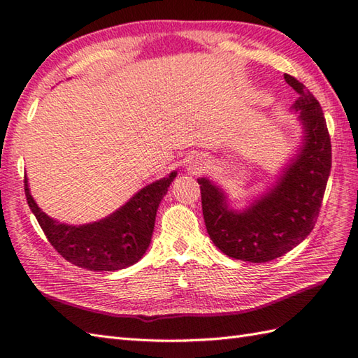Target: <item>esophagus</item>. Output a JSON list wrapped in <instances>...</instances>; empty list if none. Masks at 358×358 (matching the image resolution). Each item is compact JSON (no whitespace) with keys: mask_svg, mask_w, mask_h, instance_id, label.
Instances as JSON below:
<instances>
[{"mask_svg":"<svg viewBox=\"0 0 358 358\" xmlns=\"http://www.w3.org/2000/svg\"><path fill=\"white\" fill-rule=\"evenodd\" d=\"M205 169V162L203 161H194L193 164H191V171H193V173H200V171H202Z\"/></svg>","mask_w":358,"mask_h":358,"instance_id":"34e87169","label":"esophagus"}]
</instances>
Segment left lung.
Masks as SVG:
<instances>
[{
    "instance_id": "obj_1",
    "label": "left lung",
    "mask_w": 358,
    "mask_h": 358,
    "mask_svg": "<svg viewBox=\"0 0 358 358\" xmlns=\"http://www.w3.org/2000/svg\"><path fill=\"white\" fill-rule=\"evenodd\" d=\"M299 94L293 109L305 127L302 152L278 185L243 213L228 209L222 191L199 179L209 238L224 255L267 263L299 245L315 228L331 171V138L319 101L298 78L284 74Z\"/></svg>"
}]
</instances>
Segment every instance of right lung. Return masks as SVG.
I'll list each match as a JSON object with an SVG mask.
<instances>
[{"instance_id":"right-lung-1","label":"right lung","mask_w":358,"mask_h":358,"mask_svg":"<svg viewBox=\"0 0 358 358\" xmlns=\"http://www.w3.org/2000/svg\"><path fill=\"white\" fill-rule=\"evenodd\" d=\"M174 178L176 171L143 188L106 219L82 226L59 223L41 211L30 194L27 178H24V189L31 213L57 254L86 270L113 272L135 264L145 254L155 228L156 209Z\"/></svg>"}]
</instances>
